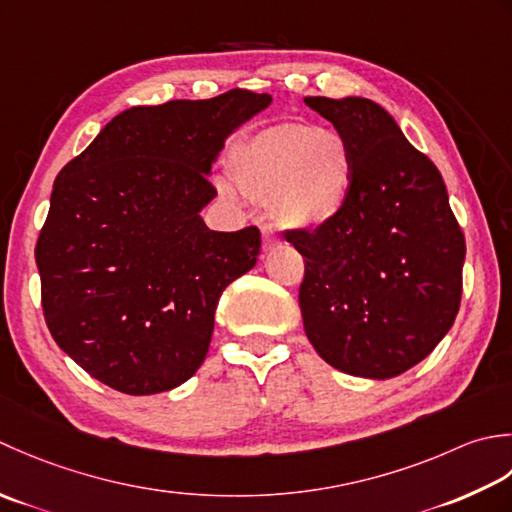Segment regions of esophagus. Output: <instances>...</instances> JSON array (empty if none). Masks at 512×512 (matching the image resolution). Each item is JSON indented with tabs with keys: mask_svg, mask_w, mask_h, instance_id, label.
I'll use <instances>...</instances> for the list:
<instances>
[{
	"mask_svg": "<svg viewBox=\"0 0 512 512\" xmlns=\"http://www.w3.org/2000/svg\"><path fill=\"white\" fill-rule=\"evenodd\" d=\"M276 245H278L276 234L271 232V227L263 225V249H265V252H271V249H274Z\"/></svg>",
	"mask_w": 512,
	"mask_h": 512,
	"instance_id": "1",
	"label": "esophagus"
}]
</instances>
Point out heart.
<instances>
[{
  "label": "heart",
  "mask_w": 512,
  "mask_h": 512,
  "mask_svg": "<svg viewBox=\"0 0 512 512\" xmlns=\"http://www.w3.org/2000/svg\"><path fill=\"white\" fill-rule=\"evenodd\" d=\"M232 179L249 201L267 203L278 227L309 232L347 205L356 159L344 134L309 123H278L256 132L232 156ZM223 192L229 194L227 187Z\"/></svg>",
  "instance_id": "obj_1"
}]
</instances>
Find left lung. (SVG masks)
<instances>
[{
  "instance_id": "8db88e82",
  "label": "left lung",
  "mask_w": 512,
  "mask_h": 512,
  "mask_svg": "<svg viewBox=\"0 0 512 512\" xmlns=\"http://www.w3.org/2000/svg\"><path fill=\"white\" fill-rule=\"evenodd\" d=\"M305 103L344 134L356 159L344 210L314 232H287L305 256V333L333 369L389 380L422 362L453 327L464 234L442 174L387 110L362 97Z\"/></svg>"
}]
</instances>
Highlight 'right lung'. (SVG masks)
<instances>
[{
  "mask_svg": "<svg viewBox=\"0 0 512 512\" xmlns=\"http://www.w3.org/2000/svg\"><path fill=\"white\" fill-rule=\"evenodd\" d=\"M271 95L134 106L57 174L35 247L59 349L128 395L179 387L210 349L218 298L252 269L260 232H214L201 210L225 141Z\"/></svg>",
  "mask_w": 512,
  "mask_h": 512,
  "instance_id": "right-lung-1",
  "label": "right lung"
}]
</instances>
